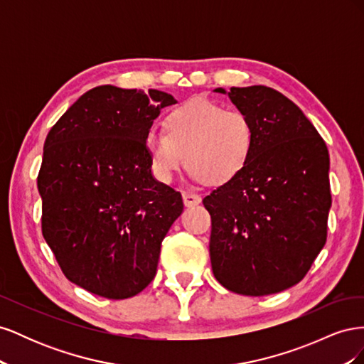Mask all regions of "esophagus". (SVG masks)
<instances>
[{"label":"esophagus","instance_id":"1","mask_svg":"<svg viewBox=\"0 0 364 364\" xmlns=\"http://www.w3.org/2000/svg\"><path fill=\"white\" fill-rule=\"evenodd\" d=\"M182 199H183V205L185 206H196L202 202V197L199 194H194V193H182Z\"/></svg>","mask_w":364,"mask_h":364}]
</instances>
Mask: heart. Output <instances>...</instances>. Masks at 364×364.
I'll return each instance as SVG.
<instances>
[{"instance_id":"b5f03b06","label":"heart","mask_w":364,"mask_h":364,"mask_svg":"<svg viewBox=\"0 0 364 364\" xmlns=\"http://www.w3.org/2000/svg\"><path fill=\"white\" fill-rule=\"evenodd\" d=\"M255 146V129L240 111L223 109L206 98H191L164 118V132L153 129L144 147L153 174L170 183L182 167L194 179L218 186L246 168Z\"/></svg>"}]
</instances>
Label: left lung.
Returning <instances> with one entry per match:
<instances>
[{
  "label": "left lung",
  "mask_w": 364,
  "mask_h": 364,
  "mask_svg": "<svg viewBox=\"0 0 364 364\" xmlns=\"http://www.w3.org/2000/svg\"><path fill=\"white\" fill-rule=\"evenodd\" d=\"M226 94L255 129L246 168L203 199L211 214L209 257L228 290L266 296L287 290L325 246L329 155L325 141L287 97L267 86Z\"/></svg>",
  "instance_id": "8db88e82"
}]
</instances>
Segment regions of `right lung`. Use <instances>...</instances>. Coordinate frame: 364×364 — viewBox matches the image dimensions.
Here are the masks:
<instances>
[{
  "mask_svg": "<svg viewBox=\"0 0 364 364\" xmlns=\"http://www.w3.org/2000/svg\"><path fill=\"white\" fill-rule=\"evenodd\" d=\"M171 94L103 85L85 92L43 144L42 234L73 284L127 299L155 278L161 243L183 211L158 182L144 147Z\"/></svg>",
  "mask_w": 364,
  "mask_h": 364,
  "instance_id": "obj_1",
  "label": "right lung"
}]
</instances>
